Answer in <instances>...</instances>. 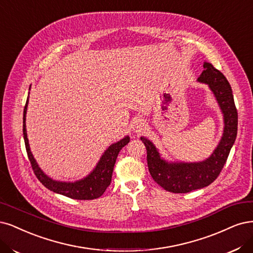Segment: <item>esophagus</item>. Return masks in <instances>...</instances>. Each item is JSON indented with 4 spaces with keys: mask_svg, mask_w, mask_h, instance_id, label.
<instances>
[{
    "mask_svg": "<svg viewBox=\"0 0 253 253\" xmlns=\"http://www.w3.org/2000/svg\"><path fill=\"white\" fill-rule=\"evenodd\" d=\"M146 127V124L144 119H141V118H137L134 120L133 123V129L134 132H136L137 134H140L141 132H143V130L145 129Z\"/></svg>",
    "mask_w": 253,
    "mask_h": 253,
    "instance_id": "1",
    "label": "esophagus"
}]
</instances>
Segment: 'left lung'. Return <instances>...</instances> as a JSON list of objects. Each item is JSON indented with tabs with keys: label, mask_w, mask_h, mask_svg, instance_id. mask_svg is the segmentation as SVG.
Segmentation results:
<instances>
[{
	"label": "left lung",
	"mask_w": 253,
	"mask_h": 253,
	"mask_svg": "<svg viewBox=\"0 0 253 253\" xmlns=\"http://www.w3.org/2000/svg\"><path fill=\"white\" fill-rule=\"evenodd\" d=\"M199 83L208 84L219 103L224 117V130L216 149L201 162H168L151 140L141 137L146 147L147 167L154 181L165 190L185 194L208 186L217 178L228 158L238 133V111L234 104L231 86L226 77L211 64L204 63Z\"/></svg>",
	"instance_id": "left-lung-1"
}]
</instances>
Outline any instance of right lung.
Instances as JSON below:
<instances>
[{"instance_id":"right-lung-1","label":"right lung","mask_w":253,"mask_h":253,"mask_svg":"<svg viewBox=\"0 0 253 253\" xmlns=\"http://www.w3.org/2000/svg\"><path fill=\"white\" fill-rule=\"evenodd\" d=\"M27 106L28 98L25 104L23 116V134L25 146L26 151H27L29 161L31 163L32 169L34 173H36L37 178L41 181L42 184L48 189L54 191L56 194L63 195L75 200H93L102 196V194L106 191L108 186L111 184L112 173L113 169H114L117 156L120 150L129 142V137L126 136L118 142L111 144L108 147V150L101 156L96 168H95L85 178L75 182L55 181L49 178L46 173L40 169L39 164L37 163L30 151L29 141L27 138V130H26V113H27Z\"/></svg>"}]
</instances>
